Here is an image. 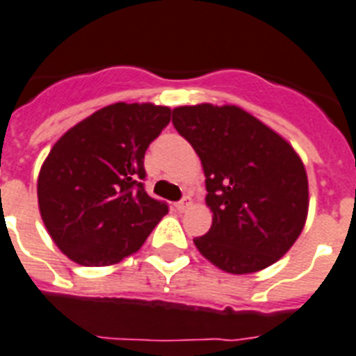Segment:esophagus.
Instances as JSON below:
<instances>
[{
	"instance_id": "34e87169",
	"label": "esophagus",
	"mask_w": 356,
	"mask_h": 356,
	"mask_svg": "<svg viewBox=\"0 0 356 356\" xmlns=\"http://www.w3.org/2000/svg\"><path fill=\"white\" fill-rule=\"evenodd\" d=\"M190 207H192V199L190 197H184L181 199L179 203H175V210H177V212H186Z\"/></svg>"
}]
</instances>
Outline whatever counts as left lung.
<instances>
[{
    "instance_id": "8db88e82",
    "label": "left lung",
    "mask_w": 356,
    "mask_h": 356,
    "mask_svg": "<svg viewBox=\"0 0 356 356\" xmlns=\"http://www.w3.org/2000/svg\"><path fill=\"white\" fill-rule=\"evenodd\" d=\"M173 126L201 159L212 227L193 239L228 274L270 267L302 234L309 183L302 159L267 124L238 106H181Z\"/></svg>"
}]
</instances>
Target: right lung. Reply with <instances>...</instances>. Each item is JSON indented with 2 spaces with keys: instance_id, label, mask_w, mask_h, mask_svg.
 <instances>
[{
  "instance_id": "right-lung-1",
  "label": "right lung",
  "mask_w": 356,
  "mask_h": 356,
  "mask_svg": "<svg viewBox=\"0 0 356 356\" xmlns=\"http://www.w3.org/2000/svg\"><path fill=\"white\" fill-rule=\"evenodd\" d=\"M172 109L117 102L58 138L38 175L43 225L69 259L108 267L143 247L168 213L144 190V153Z\"/></svg>"
}]
</instances>
